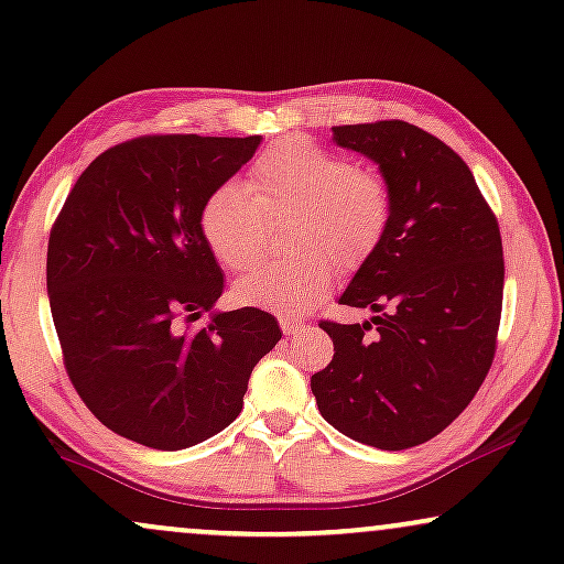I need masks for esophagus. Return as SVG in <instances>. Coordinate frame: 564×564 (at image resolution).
Listing matches in <instances>:
<instances>
[{"mask_svg":"<svg viewBox=\"0 0 564 564\" xmlns=\"http://www.w3.org/2000/svg\"><path fill=\"white\" fill-rule=\"evenodd\" d=\"M302 321H294V317H281V330H283V334H286V336H291V334H296V330H300L302 328Z\"/></svg>","mask_w":564,"mask_h":564,"instance_id":"obj_1","label":"esophagus"}]
</instances>
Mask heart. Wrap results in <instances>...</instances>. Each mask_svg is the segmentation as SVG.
<instances>
[{
    "mask_svg": "<svg viewBox=\"0 0 564 564\" xmlns=\"http://www.w3.org/2000/svg\"><path fill=\"white\" fill-rule=\"evenodd\" d=\"M262 215H294L286 262L241 275L234 300L278 315H302L328 294L336 264L359 270L389 234L393 199L378 173L304 139H281L249 167L247 186L228 181L207 196L199 228L209 252L228 270L252 268L260 257Z\"/></svg>",
    "mask_w": 564,
    "mask_h": 564,
    "instance_id": "obj_1",
    "label": "heart"
}]
</instances>
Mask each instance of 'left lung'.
I'll list each match as a JSON object with an SVG mask.
<instances>
[{
  "mask_svg": "<svg viewBox=\"0 0 564 564\" xmlns=\"http://www.w3.org/2000/svg\"><path fill=\"white\" fill-rule=\"evenodd\" d=\"M334 141L378 162L393 215L338 300L378 315L362 325L321 321L334 359L310 386L344 436L410 449L459 417L494 362L505 291L499 223L465 160L423 128L336 126Z\"/></svg>",
  "mask_w": 564,
  "mask_h": 564,
  "instance_id": "obj_1",
  "label": "left lung"
}]
</instances>
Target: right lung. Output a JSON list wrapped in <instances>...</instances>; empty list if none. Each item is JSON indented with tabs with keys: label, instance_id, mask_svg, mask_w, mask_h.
Masks as SVG:
<instances>
[{
	"label": "right lung",
	"instance_id": "obj_1",
	"mask_svg": "<svg viewBox=\"0 0 564 564\" xmlns=\"http://www.w3.org/2000/svg\"><path fill=\"white\" fill-rule=\"evenodd\" d=\"M260 135H139L80 173L50 234L46 291L73 389L101 425L186 449L239 417L254 365L281 341L270 312H215L223 270L199 228L207 196Z\"/></svg>",
	"mask_w": 564,
	"mask_h": 564
}]
</instances>
